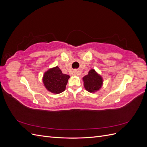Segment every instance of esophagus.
Wrapping results in <instances>:
<instances>
[{
    "label": "esophagus",
    "mask_w": 147,
    "mask_h": 147,
    "mask_svg": "<svg viewBox=\"0 0 147 147\" xmlns=\"http://www.w3.org/2000/svg\"><path fill=\"white\" fill-rule=\"evenodd\" d=\"M78 74H79V73H78V71H74V74H73L74 75H78Z\"/></svg>",
    "instance_id": "1"
}]
</instances>
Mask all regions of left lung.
Listing matches in <instances>:
<instances>
[{
  "mask_svg": "<svg viewBox=\"0 0 147 147\" xmlns=\"http://www.w3.org/2000/svg\"><path fill=\"white\" fill-rule=\"evenodd\" d=\"M83 85L86 91L90 92H96L100 90L104 84V79L94 69H91L88 74L83 77Z\"/></svg>",
  "mask_w": 147,
  "mask_h": 147,
  "instance_id": "8db88e82",
  "label": "left lung"
}]
</instances>
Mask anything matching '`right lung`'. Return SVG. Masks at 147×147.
<instances>
[{"mask_svg": "<svg viewBox=\"0 0 147 147\" xmlns=\"http://www.w3.org/2000/svg\"><path fill=\"white\" fill-rule=\"evenodd\" d=\"M70 76L62 72L58 66L48 69L44 72L42 82L47 90L53 94H59L66 88Z\"/></svg>", "mask_w": 147, "mask_h": 147, "instance_id": "right-lung-1", "label": "right lung"}]
</instances>
